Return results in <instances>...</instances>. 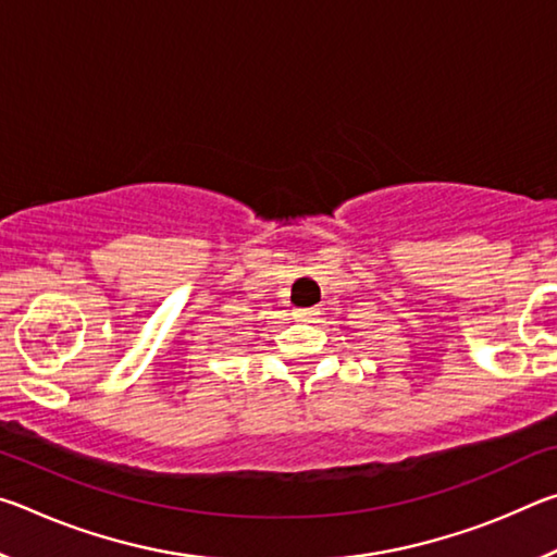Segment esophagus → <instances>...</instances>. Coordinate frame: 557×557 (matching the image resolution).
<instances>
[{
	"instance_id": "34e87169",
	"label": "esophagus",
	"mask_w": 557,
	"mask_h": 557,
	"mask_svg": "<svg viewBox=\"0 0 557 557\" xmlns=\"http://www.w3.org/2000/svg\"><path fill=\"white\" fill-rule=\"evenodd\" d=\"M317 314H319L317 309H297L295 319H299V322H309V319H314Z\"/></svg>"
}]
</instances>
